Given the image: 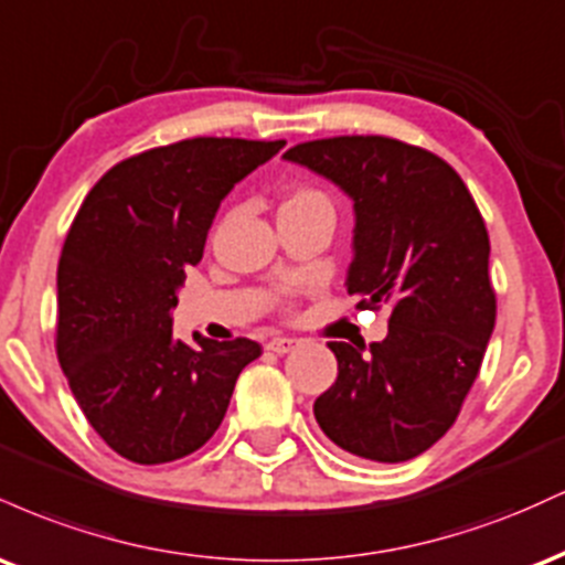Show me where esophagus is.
Instances as JSON below:
<instances>
[{
  "instance_id": "obj_1",
  "label": "esophagus",
  "mask_w": 565,
  "mask_h": 565,
  "mask_svg": "<svg viewBox=\"0 0 565 565\" xmlns=\"http://www.w3.org/2000/svg\"><path fill=\"white\" fill-rule=\"evenodd\" d=\"M297 345V340L295 337H274V340H268L265 342V348L270 350V353H278V355H284V353H289L291 348Z\"/></svg>"
}]
</instances>
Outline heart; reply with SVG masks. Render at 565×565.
<instances>
[{
	"label": "heart",
	"mask_w": 565,
	"mask_h": 565,
	"mask_svg": "<svg viewBox=\"0 0 565 565\" xmlns=\"http://www.w3.org/2000/svg\"><path fill=\"white\" fill-rule=\"evenodd\" d=\"M297 210H327L332 212V204L323 196L321 191H313V188H297L291 191L287 199H284L281 212H297Z\"/></svg>",
	"instance_id": "1"
}]
</instances>
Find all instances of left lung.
<instances>
[{
	"label": "left lung",
	"mask_w": 565,
	"mask_h": 565,
	"mask_svg": "<svg viewBox=\"0 0 565 565\" xmlns=\"http://www.w3.org/2000/svg\"><path fill=\"white\" fill-rule=\"evenodd\" d=\"M284 159L353 201L348 295L391 308L382 342H329L337 380L313 404L329 440L374 462H406L457 419L494 332L489 233L457 172L380 135L310 140Z\"/></svg>",
	"instance_id": "1"
}]
</instances>
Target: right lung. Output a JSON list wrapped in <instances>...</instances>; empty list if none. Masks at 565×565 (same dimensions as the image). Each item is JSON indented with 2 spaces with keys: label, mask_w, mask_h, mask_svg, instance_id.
<instances>
[{
  "label": "right lung",
  "mask_w": 565,
  "mask_h": 565,
  "mask_svg": "<svg viewBox=\"0 0 565 565\" xmlns=\"http://www.w3.org/2000/svg\"><path fill=\"white\" fill-rule=\"evenodd\" d=\"M284 140L193 138L125 159L84 199L57 263V361L76 404L138 465L188 457L228 412L255 340H174L170 310L220 201Z\"/></svg>",
  "instance_id": "add662e5"
}]
</instances>
